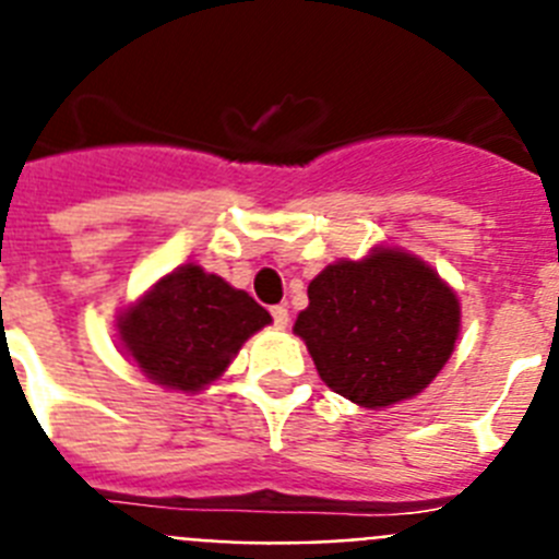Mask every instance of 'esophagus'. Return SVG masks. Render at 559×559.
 <instances>
[{"label":"esophagus","mask_w":559,"mask_h":559,"mask_svg":"<svg viewBox=\"0 0 559 559\" xmlns=\"http://www.w3.org/2000/svg\"><path fill=\"white\" fill-rule=\"evenodd\" d=\"M270 312H273V323H275V326H278V329L289 326V309H286V307H273V309H270Z\"/></svg>","instance_id":"1"}]
</instances>
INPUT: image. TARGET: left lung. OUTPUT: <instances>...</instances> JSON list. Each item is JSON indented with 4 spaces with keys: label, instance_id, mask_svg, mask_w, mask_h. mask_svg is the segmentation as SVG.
I'll use <instances>...</instances> for the list:
<instances>
[{
    "label": "left lung",
    "instance_id": "8db88e82",
    "mask_svg": "<svg viewBox=\"0 0 559 559\" xmlns=\"http://www.w3.org/2000/svg\"><path fill=\"white\" fill-rule=\"evenodd\" d=\"M293 332L320 380L360 407L421 394L444 368L461 326L459 298L439 273L396 247L334 261L309 284Z\"/></svg>",
    "mask_w": 559,
    "mask_h": 559
}]
</instances>
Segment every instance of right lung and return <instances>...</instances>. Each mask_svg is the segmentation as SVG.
Here are the masks:
<instances>
[{
	"label": "right lung",
	"mask_w": 559,
	"mask_h": 559,
	"mask_svg": "<svg viewBox=\"0 0 559 559\" xmlns=\"http://www.w3.org/2000/svg\"><path fill=\"white\" fill-rule=\"evenodd\" d=\"M270 320L245 289L186 264L120 312L118 334L148 380L197 394L219 380L245 340Z\"/></svg>",
	"instance_id": "obj_1"
}]
</instances>
